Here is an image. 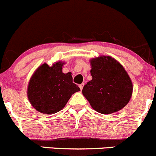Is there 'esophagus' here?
I'll use <instances>...</instances> for the list:
<instances>
[{
  "instance_id": "34e87169",
  "label": "esophagus",
  "mask_w": 156,
  "mask_h": 156,
  "mask_svg": "<svg viewBox=\"0 0 156 156\" xmlns=\"http://www.w3.org/2000/svg\"><path fill=\"white\" fill-rule=\"evenodd\" d=\"M83 86H84V83H82V84H80V86H79V87L80 88V89H83Z\"/></svg>"
}]
</instances>
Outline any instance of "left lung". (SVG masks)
Wrapping results in <instances>:
<instances>
[{
	"mask_svg": "<svg viewBox=\"0 0 156 156\" xmlns=\"http://www.w3.org/2000/svg\"><path fill=\"white\" fill-rule=\"evenodd\" d=\"M92 80L83 89V94L94 110L110 114L122 110L129 102L133 85L122 65L110 56L90 61Z\"/></svg>",
	"mask_w": 156,
	"mask_h": 156,
	"instance_id": "8db88e82",
	"label": "left lung"
}]
</instances>
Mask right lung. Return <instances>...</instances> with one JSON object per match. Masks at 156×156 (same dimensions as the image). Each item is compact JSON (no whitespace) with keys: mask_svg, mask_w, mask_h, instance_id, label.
Wrapping results in <instances>:
<instances>
[{"mask_svg":"<svg viewBox=\"0 0 156 156\" xmlns=\"http://www.w3.org/2000/svg\"><path fill=\"white\" fill-rule=\"evenodd\" d=\"M64 62L49 67L44 63L34 73L28 86V98L40 113L54 114L65 107L71 95L80 89L73 83L71 73H64Z\"/></svg>","mask_w":156,"mask_h":156,"instance_id":"add662e5","label":"right lung"}]
</instances>
